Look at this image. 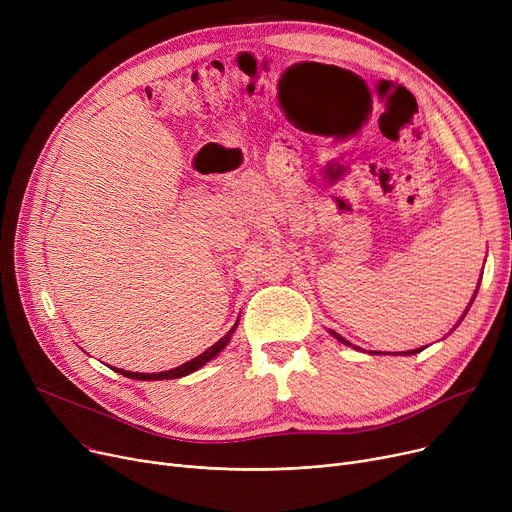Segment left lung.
Instances as JSON below:
<instances>
[{
	"label": "left lung",
	"mask_w": 512,
	"mask_h": 512,
	"mask_svg": "<svg viewBox=\"0 0 512 512\" xmlns=\"http://www.w3.org/2000/svg\"><path fill=\"white\" fill-rule=\"evenodd\" d=\"M332 334H334V336H336V338H338V340H340V342H344V344H351V342H346V340H344V338H342V336H338V334H336V332H332ZM419 351H421V348H417V351H407V353H405V355H415V353H419Z\"/></svg>",
	"instance_id": "left-lung-1"
}]
</instances>
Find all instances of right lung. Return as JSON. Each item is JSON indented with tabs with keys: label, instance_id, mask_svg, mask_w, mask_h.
<instances>
[{
	"label": "right lung",
	"instance_id": "add662e5",
	"mask_svg": "<svg viewBox=\"0 0 512 512\" xmlns=\"http://www.w3.org/2000/svg\"><path fill=\"white\" fill-rule=\"evenodd\" d=\"M236 326H238V321H236L234 328H232L228 334H224L218 342H215L213 346H209L205 353H201L199 357L191 359V361L184 363V365H180V367H176V369L161 371V373H132V371H124V369H116V367H114V369H116L118 373L126 375V378H132V380H176V378H182V375H188V373L197 371L199 367H203L205 363H209L215 355L222 353V351H224V346L228 344V340H230V336H232V332L236 330Z\"/></svg>",
	"mask_w": 512,
	"mask_h": 512
}]
</instances>
